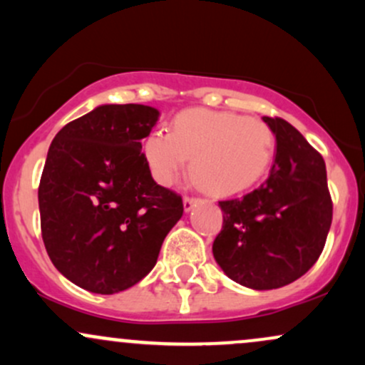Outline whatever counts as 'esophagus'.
<instances>
[{
	"instance_id": "34e87169",
	"label": "esophagus",
	"mask_w": 365,
	"mask_h": 365,
	"mask_svg": "<svg viewBox=\"0 0 365 365\" xmlns=\"http://www.w3.org/2000/svg\"><path fill=\"white\" fill-rule=\"evenodd\" d=\"M195 202H197V199H194V197H185V199H183V211H185V212L192 211Z\"/></svg>"
}]
</instances>
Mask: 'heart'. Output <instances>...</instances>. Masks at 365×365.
<instances>
[{
  "mask_svg": "<svg viewBox=\"0 0 365 365\" xmlns=\"http://www.w3.org/2000/svg\"><path fill=\"white\" fill-rule=\"evenodd\" d=\"M150 175L171 185L187 168L212 194L254 185L274 154V135L266 123L228 111L187 110L175 118L173 133L156 128L142 144Z\"/></svg>",
  "mask_w": 365,
  "mask_h": 365,
  "instance_id": "b5f03b06",
  "label": "heart"
}]
</instances>
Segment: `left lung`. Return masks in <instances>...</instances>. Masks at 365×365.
<instances>
[{
    "label": "left lung",
    "instance_id": "left-lung-1",
    "mask_svg": "<svg viewBox=\"0 0 365 365\" xmlns=\"http://www.w3.org/2000/svg\"><path fill=\"white\" fill-rule=\"evenodd\" d=\"M262 120L276 137L269 177L250 194L221 200L223 230L212 255L242 287L273 290L299 279L319 259L333 204L321 154L288 121Z\"/></svg>",
    "mask_w": 365,
    "mask_h": 365
}]
</instances>
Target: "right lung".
Listing matches in <instances>:
<instances>
[{
    "label": "right lung",
    "mask_w": 365,
    "mask_h": 365,
    "mask_svg": "<svg viewBox=\"0 0 365 365\" xmlns=\"http://www.w3.org/2000/svg\"><path fill=\"white\" fill-rule=\"evenodd\" d=\"M159 115L144 104H101L49 145L41 232L54 267L83 290L111 295L139 283L183 215L182 197L154 182L140 153Z\"/></svg>",
    "instance_id": "obj_1"
}]
</instances>
